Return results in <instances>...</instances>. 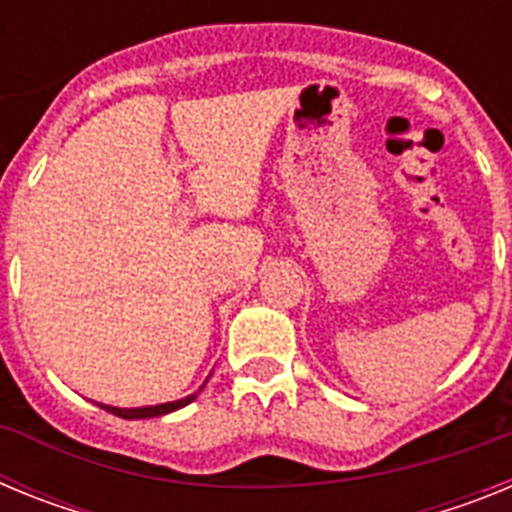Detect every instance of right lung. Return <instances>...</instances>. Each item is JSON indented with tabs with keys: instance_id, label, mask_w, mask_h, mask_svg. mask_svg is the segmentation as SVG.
I'll use <instances>...</instances> for the list:
<instances>
[{
	"instance_id": "1",
	"label": "right lung",
	"mask_w": 512,
	"mask_h": 512,
	"mask_svg": "<svg viewBox=\"0 0 512 512\" xmlns=\"http://www.w3.org/2000/svg\"><path fill=\"white\" fill-rule=\"evenodd\" d=\"M210 379V377H207ZM205 379V384H207ZM205 384H202L200 390L192 392V395L182 397V400H174V402H161V405H146V408H112V405H102V402H97L99 408L107 410V413L117 415V418H125V420H140V418H161V415L166 413H174V410L184 408V405H189L192 400H197V395H200L202 390H205Z\"/></svg>"
}]
</instances>
